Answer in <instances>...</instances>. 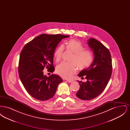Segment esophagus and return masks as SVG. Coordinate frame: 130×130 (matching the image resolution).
Returning a JSON list of instances; mask_svg holds the SVG:
<instances>
[{
	"label": "esophagus",
	"instance_id": "esophagus-1",
	"mask_svg": "<svg viewBox=\"0 0 130 130\" xmlns=\"http://www.w3.org/2000/svg\"><path fill=\"white\" fill-rule=\"evenodd\" d=\"M67 81L69 82V83H71V82H73V80H67Z\"/></svg>",
	"mask_w": 130,
	"mask_h": 130
}]
</instances>
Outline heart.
I'll list each match as a JSON object with an SVG mask.
<instances>
[{"instance_id":"1","label":"heart","mask_w":130,"mask_h":130,"mask_svg":"<svg viewBox=\"0 0 130 130\" xmlns=\"http://www.w3.org/2000/svg\"><path fill=\"white\" fill-rule=\"evenodd\" d=\"M65 49L74 54L70 59L71 62L61 63L56 66V72L64 78L70 79L76 72V66L81 70L90 66L93 62V54L91 50L85 49L80 41L74 39H70L66 42ZM64 49V46L60 45L55 50L54 56L56 62H59L61 59Z\"/></svg>"}]
</instances>
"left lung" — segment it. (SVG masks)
<instances>
[{
    "label": "left lung",
    "mask_w": 130,
    "mask_h": 130,
    "mask_svg": "<svg viewBox=\"0 0 130 130\" xmlns=\"http://www.w3.org/2000/svg\"><path fill=\"white\" fill-rule=\"evenodd\" d=\"M93 51L94 58L90 67L81 71L78 75L85 77L86 82L77 81L80 88L76 96L82 100H89L98 96L104 90L112 73L111 55L108 48L98 40L90 38L88 42Z\"/></svg>",
    "instance_id": "1"
}]
</instances>
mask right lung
I'll list each match as a JSON object with an SVG mask.
<instances>
[{
    "label": "right lung",
    "instance_id": "add662e5",
    "mask_svg": "<svg viewBox=\"0 0 130 130\" xmlns=\"http://www.w3.org/2000/svg\"><path fill=\"white\" fill-rule=\"evenodd\" d=\"M60 34H42L27 43L22 50L19 60V76L25 89L34 98L44 101L53 98L59 83L63 81L58 75L44 74L45 68L53 73L54 54L63 38Z\"/></svg>",
    "mask_w": 130,
    "mask_h": 130
}]
</instances>
